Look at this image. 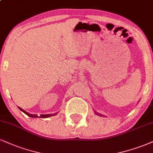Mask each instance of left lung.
I'll list each match as a JSON object with an SVG mask.
<instances>
[{"instance_id":"1","label":"left lung","mask_w":153,"mask_h":153,"mask_svg":"<svg viewBox=\"0 0 153 153\" xmlns=\"http://www.w3.org/2000/svg\"><path fill=\"white\" fill-rule=\"evenodd\" d=\"M95 114H97V115H98V116H102V115H101V114H99V113L96 112V111H95Z\"/></svg>"}]
</instances>
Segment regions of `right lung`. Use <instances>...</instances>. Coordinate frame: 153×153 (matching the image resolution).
I'll use <instances>...</instances> for the list:
<instances>
[{
    "label": "right lung",
    "mask_w": 153,
    "mask_h": 153,
    "mask_svg": "<svg viewBox=\"0 0 153 153\" xmlns=\"http://www.w3.org/2000/svg\"><path fill=\"white\" fill-rule=\"evenodd\" d=\"M18 108L20 109V110L21 111H22V112L25 113V114L26 115H27V116H30V117H31V118H39V117H40V118H48V117H50V116H56V114H57V113H55V114H45V115H40V116H37V115L30 114L29 113L26 112L25 111H24L23 109H22L21 108H20V107H18Z\"/></svg>",
    "instance_id": "obj_1"
}]
</instances>
